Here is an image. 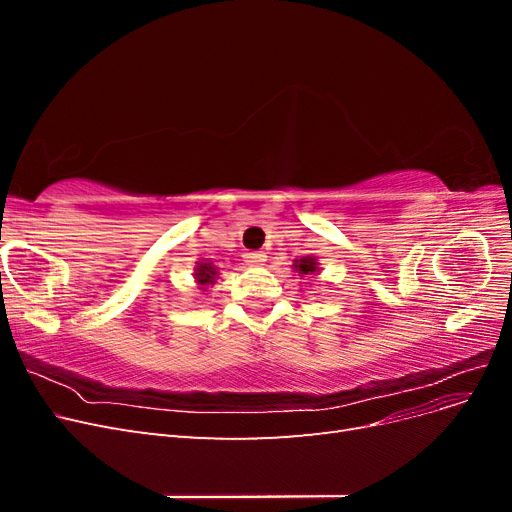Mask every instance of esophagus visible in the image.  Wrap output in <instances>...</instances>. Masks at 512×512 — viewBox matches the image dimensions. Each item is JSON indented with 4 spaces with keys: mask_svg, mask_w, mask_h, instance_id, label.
I'll return each mask as SVG.
<instances>
[{
    "mask_svg": "<svg viewBox=\"0 0 512 512\" xmlns=\"http://www.w3.org/2000/svg\"><path fill=\"white\" fill-rule=\"evenodd\" d=\"M243 258H245L247 265H262V262H265L267 256L262 254V252H245Z\"/></svg>",
    "mask_w": 512,
    "mask_h": 512,
    "instance_id": "obj_1",
    "label": "esophagus"
}]
</instances>
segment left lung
Returning <instances> with one entry per match:
<instances>
[{"label": "left lung", "mask_w": 512, "mask_h": 512, "mask_svg": "<svg viewBox=\"0 0 512 512\" xmlns=\"http://www.w3.org/2000/svg\"><path fill=\"white\" fill-rule=\"evenodd\" d=\"M294 271H299L301 275H312L316 271V258L305 256L301 260H294Z\"/></svg>", "instance_id": "1"}]
</instances>
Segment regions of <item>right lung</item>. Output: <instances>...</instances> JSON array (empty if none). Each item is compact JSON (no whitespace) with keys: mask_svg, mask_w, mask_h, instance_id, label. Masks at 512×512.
Instances as JSON below:
<instances>
[{"mask_svg":"<svg viewBox=\"0 0 512 512\" xmlns=\"http://www.w3.org/2000/svg\"><path fill=\"white\" fill-rule=\"evenodd\" d=\"M194 275L200 286H207V284H213V277L218 275V271H215V267L209 265V262H198V269Z\"/></svg>","mask_w":512,"mask_h":512,"instance_id":"1","label":"right lung"}]
</instances>
